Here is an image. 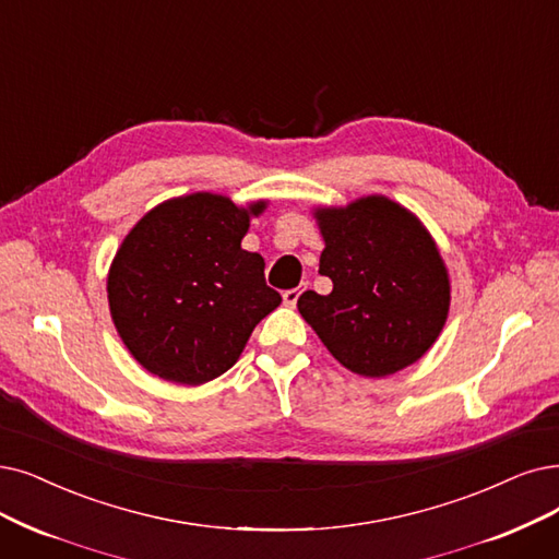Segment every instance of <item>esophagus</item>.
I'll return each instance as SVG.
<instances>
[{
    "instance_id": "1",
    "label": "esophagus",
    "mask_w": 559,
    "mask_h": 559,
    "mask_svg": "<svg viewBox=\"0 0 559 559\" xmlns=\"http://www.w3.org/2000/svg\"><path fill=\"white\" fill-rule=\"evenodd\" d=\"M300 288H288V292H284L282 294V298H284V305H288V307H296V302H298V298H300Z\"/></svg>"
}]
</instances>
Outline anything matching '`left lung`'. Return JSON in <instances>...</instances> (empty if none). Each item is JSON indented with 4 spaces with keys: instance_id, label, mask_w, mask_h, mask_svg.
I'll return each instance as SVG.
<instances>
[{
    "instance_id": "left-lung-1",
    "label": "left lung",
    "mask_w": 559,
    "mask_h": 559,
    "mask_svg": "<svg viewBox=\"0 0 559 559\" xmlns=\"http://www.w3.org/2000/svg\"><path fill=\"white\" fill-rule=\"evenodd\" d=\"M332 292H305L302 319L353 373L383 378L417 362L448 321L450 277L421 222L381 194L314 213Z\"/></svg>"
}]
</instances>
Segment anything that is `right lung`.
<instances>
[{"label":"right lung","mask_w":559,"mask_h":559,"mask_svg":"<svg viewBox=\"0 0 559 559\" xmlns=\"http://www.w3.org/2000/svg\"><path fill=\"white\" fill-rule=\"evenodd\" d=\"M263 209L192 192L155 206L123 238L107 300L119 337L146 371L181 385L213 381L282 302L265 284L263 257L240 248Z\"/></svg>","instance_id":"right-lung-1"}]
</instances>
